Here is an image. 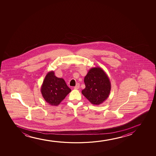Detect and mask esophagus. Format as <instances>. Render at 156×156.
<instances>
[{"label": "esophagus", "mask_w": 156, "mask_h": 156, "mask_svg": "<svg viewBox=\"0 0 156 156\" xmlns=\"http://www.w3.org/2000/svg\"><path fill=\"white\" fill-rule=\"evenodd\" d=\"M79 87H80V84L79 83H77L76 85L75 86V87H74V88H75V90H78V89H79Z\"/></svg>", "instance_id": "34e87169"}]
</instances>
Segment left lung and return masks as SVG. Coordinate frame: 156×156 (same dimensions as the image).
Returning <instances> with one entry per match:
<instances>
[{
    "label": "left lung",
    "instance_id": "1",
    "mask_svg": "<svg viewBox=\"0 0 156 156\" xmlns=\"http://www.w3.org/2000/svg\"><path fill=\"white\" fill-rule=\"evenodd\" d=\"M84 83L86 87L81 93L93 105H101L108 98L111 83L102 69L100 67L90 69L84 78Z\"/></svg>",
    "mask_w": 156,
    "mask_h": 156
}]
</instances>
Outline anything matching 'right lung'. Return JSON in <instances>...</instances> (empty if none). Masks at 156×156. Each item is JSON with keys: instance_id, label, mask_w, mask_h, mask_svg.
I'll return each mask as SVG.
<instances>
[{"instance_id": "obj_1", "label": "right lung", "mask_w": 156, "mask_h": 156, "mask_svg": "<svg viewBox=\"0 0 156 156\" xmlns=\"http://www.w3.org/2000/svg\"><path fill=\"white\" fill-rule=\"evenodd\" d=\"M41 90L44 100L52 106L58 105L71 91L64 79L56 77L53 71L45 76Z\"/></svg>"}]
</instances>
